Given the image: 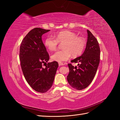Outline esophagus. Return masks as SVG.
<instances>
[{
  "mask_svg": "<svg viewBox=\"0 0 120 120\" xmlns=\"http://www.w3.org/2000/svg\"><path fill=\"white\" fill-rule=\"evenodd\" d=\"M59 66H64V64L62 63H59Z\"/></svg>",
  "mask_w": 120,
  "mask_h": 120,
  "instance_id": "1",
  "label": "esophagus"
}]
</instances>
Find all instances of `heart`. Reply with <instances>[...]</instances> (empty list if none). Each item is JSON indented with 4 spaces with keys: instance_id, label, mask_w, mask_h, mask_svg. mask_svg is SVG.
Here are the masks:
<instances>
[{
    "instance_id": "heart-1",
    "label": "heart",
    "mask_w": 120,
    "mask_h": 120,
    "mask_svg": "<svg viewBox=\"0 0 120 120\" xmlns=\"http://www.w3.org/2000/svg\"><path fill=\"white\" fill-rule=\"evenodd\" d=\"M55 37L48 35L45 38L44 44L46 48L50 51L56 50L59 42L63 43V50H58L51 56L52 60L57 62H63L70 59L71 56H78L82 52L86 45L85 40L77 37L75 32L65 30L58 32Z\"/></svg>"
}]
</instances>
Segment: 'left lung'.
Instances as JSON below:
<instances>
[{
    "label": "left lung",
    "instance_id": "obj_1",
    "mask_svg": "<svg viewBox=\"0 0 120 120\" xmlns=\"http://www.w3.org/2000/svg\"><path fill=\"white\" fill-rule=\"evenodd\" d=\"M88 39L84 52L80 56L71 60L78 63V67L68 64V82L72 88L82 90L88 87L95 77L100 59L99 43L92 32L87 30Z\"/></svg>",
    "mask_w": 120,
    "mask_h": 120
}]
</instances>
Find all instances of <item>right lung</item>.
Masks as SVG:
<instances>
[{"label":"right lung","mask_w":120,"mask_h":120,"mask_svg":"<svg viewBox=\"0 0 120 120\" xmlns=\"http://www.w3.org/2000/svg\"><path fill=\"white\" fill-rule=\"evenodd\" d=\"M49 31L41 28L32 29L20 46L19 59L24 78L32 89L41 93L46 92L52 87L59 66L56 61L47 64L49 57L41 37ZM43 63L47 64L45 68Z\"/></svg>","instance_id":"1"}]
</instances>
